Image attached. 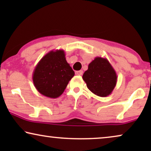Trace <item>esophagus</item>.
<instances>
[{
	"label": "esophagus",
	"mask_w": 151,
	"mask_h": 151,
	"mask_svg": "<svg viewBox=\"0 0 151 151\" xmlns=\"http://www.w3.org/2000/svg\"><path fill=\"white\" fill-rule=\"evenodd\" d=\"M82 73H83V71H82V70L76 71V75H77V76H81V75H82Z\"/></svg>",
	"instance_id": "34e87169"
}]
</instances>
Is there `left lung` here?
Listing matches in <instances>:
<instances>
[{
    "instance_id": "1",
    "label": "left lung",
    "mask_w": 151,
    "mask_h": 151,
    "mask_svg": "<svg viewBox=\"0 0 151 151\" xmlns=\"http://www.w3.org/2000/svg\"><path fill=\"white\" fill-rule=\"evenodd\" d=\"M86 86L96 96L106 97L116 86L117 76L115 69L106 58L96 57L82 76Z\"/></svg>"
}]
</instances>
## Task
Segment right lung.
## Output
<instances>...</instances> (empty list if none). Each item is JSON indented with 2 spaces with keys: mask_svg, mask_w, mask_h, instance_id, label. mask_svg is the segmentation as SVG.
Segmentation results:
<instances>
[{
  "mask_svg": "<svg viewBox=\"0 0 151 151\" xmlns=\"http://www.w3.org/2000/svg\"><path fill=\"white\" fill-rule=\"evenodd\" d=\"M75 73L66 60L63 49L52 50L44 55L33 72V82L37 91L50 98L60 96Z\"/></svg>",
  "mask_w": 151,
  "mask_h": 151,
  "instance_id": "1",
  "label": "right lung"
}]
</instances>
